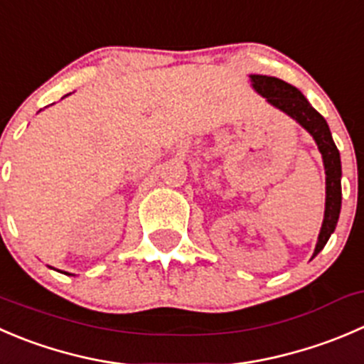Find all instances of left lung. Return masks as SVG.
Instances as JSON below:
<instances>
[{"instance_id":"8db88e82","label":"left lung","mask_w":364,"mask_h":364,"mask_svg":"<svg viewBox=\"0 0 364 364\" xmlns=\"http://www.w3.org/2000/svg\"><path fill=\"white\" fill-rule=\"evenodd\" d=\"M250 83L257 94L264 97L272 107L290 115L297 121L309 135L315 139L318 151L322 153L323 167H326V213H323L322 229H320L318 242H316L315 254L326 247L327 240L334 232L340 218L341 210V161L340 151L334 144L331 129L326 119L309 105L304 94L295 88L294 85L279 80L274 76H263V74H250Z\"/></svg>"}]
</instances>
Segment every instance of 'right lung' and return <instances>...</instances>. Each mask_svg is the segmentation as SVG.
<instances>
[{
  "mask_svg": "<svg viewBox=\"0 0 364 364\" xmlns=\"http://www.w3.org/2000/svg\"><path fill=\"white\" fill-rule=\"evenodd\" d=\"M65 274H67V272H65Z\"/></svg>",
  "mask_w": 364,
  "mask_h": 364,
  "instance_id": "obj_1",
  "label": "right lung"
}]
</instances>
